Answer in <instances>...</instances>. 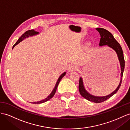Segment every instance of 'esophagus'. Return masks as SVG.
Wrapping results in <instances>:
<instances>
[{"mask_svg":"<svg viewBox=\"0 0 130 130\" xmlns=\"http://www.w3.org/2000/svg\"><path fill=\"white\" fill-rule=\"evenodd\" d=\"M77 66H76L75 65H74V64H72V65H70L69 66V71L70 72H71V71H73L75 70H77Z\"/></svg>","mask_w":130,"mask_h":130,"instance_id":"obj_1","label":"esophagus"}]
</instances>
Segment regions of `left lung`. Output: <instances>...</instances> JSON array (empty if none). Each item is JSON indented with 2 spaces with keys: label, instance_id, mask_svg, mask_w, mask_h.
<instances>
[{
  "label": "left lung",
  "instance_id": "1",
  "mask_svg": "<svg viewBox=\"0 0 130 130\" xmlns=\"http://www.w3.org/2000/svg\"><path fill=\"white\" fill-rule=\"evenodd\" d=\"M96 29L99 32L100 35H101V40H100L99 45L103 46L105 45H108L109 47L112 48L116 52L118 55L119 60L120 61L121 65V81L120 82L119 85L115 90L113 92L110 94L105 96V97H95L92 95L89 94L85 90L84 85H83L82 79L81 78H79L78 89L79 93L83 97L85 98L89 101H91L94 103H102L105 101L106 100L110 98L111 97L115 94L118 92L121 85L123 72L124 71L125 68V59L124 57V54L120 44L118 42V41L114 38L111 33L109 32L106 29L103 28H97Z\"/></svg>",
  "mask_w": 130,
  "mask_h": 130
}]
</instances>
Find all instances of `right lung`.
I'll use <instances>...</instances> for the list:
<instances>
[{
    "mask_svg": "<svg viewBox=\"0 0 130 130\" xmlns=\"http://www.w3.org/2000/svg\"><path fill=\"white\" fill-rule=\"evenodd\" d=\"M38 32L35 31L34 30H33V29H31V30H28V31H27L26 32H25L24 33V34H23V35L20 37L19 38V39H18V41L15 43V44L14 45H13L12 48H14L16 45H17L18 44H19V43H20L21 41H22L23 39H24L25 38H27V37H28L29 36H33V35H35L38 34ZM65 74H66V72L63 73V74H61V76H60L59 78L58 79L57 82H56V85H55V87H54V89H53V91L52 92V93H51V94H50L47 98H46L45 99H43V100H42V101H39V102H33V103H34V104H41V103H44V102H46V101H49V99H51L52 98H53V97L54 95V94H55V93L56 91V89H57L58 86V85H59V83L60 82V81L61 78L65 76Z\"/></svg>",
    "mask_w": 130,
    "mask_h": 130,
    "instance_id": "1",
    "label": "right lung"
}]
</instances>
